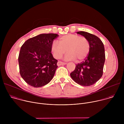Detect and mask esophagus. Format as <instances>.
I'll return each mask as SVG.
<instances>
[{"label": "esophagus", "mask_w": 124, "mask_h": 124, "mask_svg": "<svg viewBox=\"0 0 124 124\" xmlns=\"http://www.w3.org/2000/svg\"><path fill=\"white\" fill-rule=\"evenodd\" d=\"M67 63H65V62H61V61H58L57 63V65L58 66H61V65H65Z\"/></svg>", "instance_id": "34e87169"}]
</instances>
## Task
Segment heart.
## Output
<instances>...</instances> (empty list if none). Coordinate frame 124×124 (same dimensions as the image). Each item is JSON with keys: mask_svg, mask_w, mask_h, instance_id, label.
Here are the masks:
<instances>
[{"mask_svg": "<svg viewBox=\"0 0 124 124\" xmlns=\"http://www.w3.org/2000/svg\"><path fill=\"white\" fill-rule=\"evenodd\" d=\"M59 43L54 41L51 46V50L54 57L60 59L65 54L64 59L66 61L74 60L80 62L85 59L89 54L90 44L84 37L77 34H69L64 35L59 39Z\"/></svg>", "mask_w": 124, "mask_h": 124, "instance_id": "heart-1", "label": "heart"}]
</instances>
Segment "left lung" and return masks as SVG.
<instances>
[{
    "label": "left lung",
    "mask_w": 124,
    "mask_h": 124,
    "mask_svg": "<svg viewBox=\"0 0 124 124\" xmlns=\"http://www.w3.org/2000/svg\"><path fill=\"white\" fill-rule=\"evenodd\" d=\"M77 33L89 41L90 51L84 61L76 65L70 76L76 83L81 86H91L102 76L105 58L104 46L101 39L93 34L85 31H78Z\"/></svg>",
    "instance_id": "obj_1"
}]
</instances>
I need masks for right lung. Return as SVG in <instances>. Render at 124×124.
Instances as JSON below:
<instances>
[{"instance_id":"1","label":"right lung","mask_w":124,"mask_h":124,"mask_svg":"<svg viewBox=\"0 0 124 124\" xmlns=\"http://www.w3.org/2000/svg\"><path fill=\"white\" fill-rule=\"evenodd\" d=\"M59 35L41 34L30 38L22 45L19 55L20 73L23 80L34 87L48 83L58 67L52 56L51 46Z\"/></svg>"}]
</instances>
